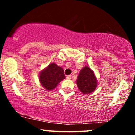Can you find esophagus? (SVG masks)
<instances>
[{
    "mask_svg": "<svg viewBox=\"0 0 135 135\" xmlns=\"http://www.w3.org/2000/svg\"><path fill=\"white\" fill-rule=\"evenodd\" d=\"M71 77H72V75H67V76H66V78H67L68 79H71Z\"/></svg>",
    "mask_w": 135,
    "mask_h": 135,
    "instance_id": "esophagus-1",
    "label": "esophagus"
}]
</instances>
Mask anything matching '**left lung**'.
Instances as JSON below:
<instances>
[{"mask_svg": "<svg viewBox=\"0 0 135 135\" xmlns=\"http://www.w3.org/2000/svg\"><path fill=\"white\" fill-rule=\"evenodd\" d=\"M76 82L77 87L83 94L93 92L98 85L93 71L88 66L80 70Z\"/></svg>", "mask_w": 135, "mask_h": 135, "instance_id": "1", "label": "left lung"}]
</instances>
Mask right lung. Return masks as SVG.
Instances as JSON below:
<instances>
[{
    "mask_svg": "<svg viewBox=\"0 0 135 135\" xmlns=\"http://www.w3.org/2000/svg\"><path fill=\"white\" fill-rule=\"evenodd\" d=\"M65 79L63 69L55 63H51L42 70L39 75V80L42 86L47 90H52L63 79Z\"/></svg>",
    "mask_w": 135,
    "mask_h": 135,
    "instance_id": "add662e5",
    "label": "right lung"
}]
</instances>
